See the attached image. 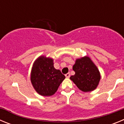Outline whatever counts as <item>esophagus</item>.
Returning a JSON list of instances; mask_svg holds the SVG:
<instances>
[{
    "mask_svg": "<svg viewBox=\"0 0 124 124\" xmlns=\"http://www.w3.org/2000/svg\"><path fill=\"white\" fill-rule=\"evenodd\" d=\"M65 76L66 78H69L70 77V73H67V74H65Z\"/></svg>",
    "mask_w": 124,
    "mask_h": 124,
    "instance_id": "34e87169",
    "label": "esophagus"
}]
</instances>
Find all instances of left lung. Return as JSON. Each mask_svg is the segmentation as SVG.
<instances>
[{"mask_svg":"<svg viewBox=\"0 0 124 124\" xmlns=\"http://www.w3.org/2000/svg\"><path fill=\"white\" fill-rule=\"evenodd\" d=\"M75 74L70 77V79L83 92L94 90L99 84L101 74L97 66L89 57L84 56L76 60L73 65Z\"/></svg>","mask_w":124,"mask_h":124,"instance_id":"8db88e82","label":"left lung"}]
</instances>
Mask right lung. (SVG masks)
<instances>
[{"label": "right lung", "mask_w": 124, "mask_h": 124, "mask_svg": "<svg viewBox=\"0 0 124 124\" xmlns=\"http://www.w3.org/2000/svg\"><path fill=\"white\" fill-rule=\"evenodd\" d=\"M65 79L64 74L53 66V60L41 56L33 63L31 72V84L43 96H52Z\"/></svg>", "instance_id": "add662e5"}]
</instances>
